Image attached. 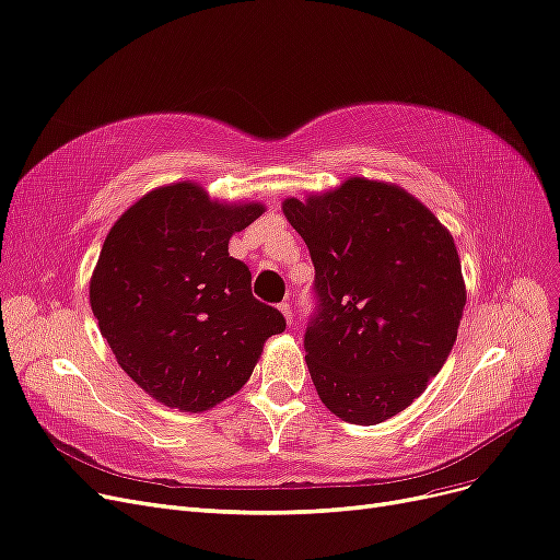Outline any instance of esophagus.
Instances as JSON below:
<instances>
[{
    "label": "esophagus",
    "mask_w": 560,
    "mask_h": 560,
    "mask_svg": "<svg viewBox=\"0 0 560 560\" xmlns=\"http://www.w3.org/2000/svg\"><path fill=\"white\" fill-rule=\"evenodd\" d=\"M279 312L283 314L285 323H291V320H293V306L288 304V302H281V304H279Z\"/></svg>",
    "instance_id": "esophagus-1"
}]
</instances>
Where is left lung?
<instances>
[{
	"label": "left lung",
	"mask_w": 560,
	"mask_h": 560,
	"mask_svg": "<svg viewBox=\"0 0 560 560\" xmlns=\"http://www.w3.org/2000/svg\"><path fill=\"white\" fill-rule=\"evenodd\" d=\"M283 213L316 269L304 358L320 402L355 425L395 417L458 335L465 281L454 237L407 190L360 176L291 197Z\"/></svg>",
	"instance_id": "left-lung-1"
}]
</instances>
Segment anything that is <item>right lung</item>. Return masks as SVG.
<instances>
[{
  "label": "right lung",
  "instance_id": "right-lung-1",
  "mask_svg": "<svg viewBox=\"0 0 560 560\" xmlns=\"http://www.w3.org/2000/svg\"><path fill=\"white\" fill-rule=\"evenodd\" d=\"M262 211L178 182L143 195L106 234L90 306L118 365L158 402L192 413L223 402L285 330L283 314L250 293L248 267L228 254L232 234Z\"/></svg>",
  "mask_w": 560,
  "mask_h": 560
}]
</instances>
